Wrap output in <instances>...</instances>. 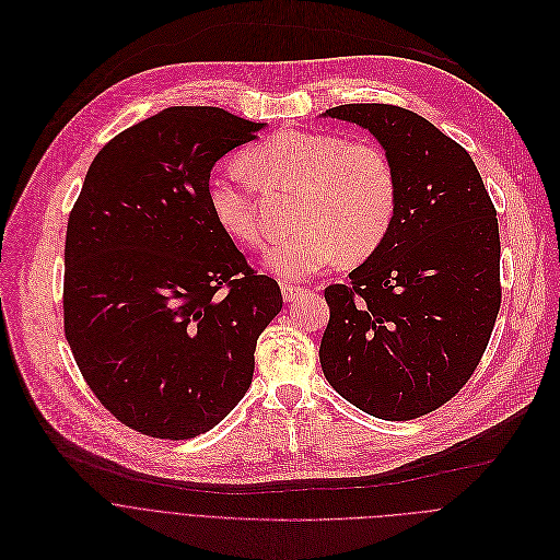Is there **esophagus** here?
I'll use <instances>...</instances> for the list:
<instances>
[{
  "label": "esophagus",
  "mask_w": 560,
  "mask_h": 560,
  "mask_svg": "<svg viewBox=\"0 0 560 560\" xmlns=\"http://www.w3.org/2000/svg\"><path fill=\"white\" fill-rule=\"evenodd\" d=\"M282 295H284L287 302H295L302 295H306V289L304 287H295V284H282Z\"/></svg>",
  "instance_id": "obj_1"
}]
</instances>
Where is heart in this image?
Wrapping results in <instances>:
<instances>
[{"instance_id":"heart-1","label":"heart","mask_w":560,"mask_h":560,"mask_svg":"<svg viewBox=\"0 0 560 560\" xmlns=\"http://www.w3.org/2000/svg\"><path fill=\"white\" fill-rule=\"evenodd\" d=\"M245 172L213 174L207 200L218 225L243 245H260L258 187L289 189L291 225L267 252V265L300 280L338 260L371 256L386 238L397 209L395 170L382 148L338 135L278 130L243 154Z\"/></svg>"}]
</instances>
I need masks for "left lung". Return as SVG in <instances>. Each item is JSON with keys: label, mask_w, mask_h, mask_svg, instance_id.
I'll return each mask as SVG.
<instances>
[{"label": "left lung", "mask_w": 560, "mask_h": 560, "mask_svg": "<svg viewBox=\"0 0 560 560\" xmlns=\"http://www.w3.org/2000/svg\"><path fill=\"white\" fill-rule=\"evenodd\" d=\"M326 117L375 135L397 209L349 282L324 289L322 371L364 412L408 421L451 401L486 353L501 308L497 209L470 154L417 112L347 103Z\"/></svg>", "instance_id": "left-lung-1"}]
</instances>
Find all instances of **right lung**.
Instances as JSON below:
<instances>
[{
  "instance_id": "add662e5",
  "label": "right lung",
  "mask_w": 560,
  "mask_h": 560,
  "mask_svg": "<svg viewBox=\"0 0 560 560\" xmlns=\"http://www.w3.org/2000/svg\"><path fill=\"white\" fill-rule=\"evenodd\" d=\"M265 124L174 105L94 156L63 249V330L74 362L128 428L191 439L225 419L282 308L207 200L213 163Z\"/></svg>"
}]
</instances>
